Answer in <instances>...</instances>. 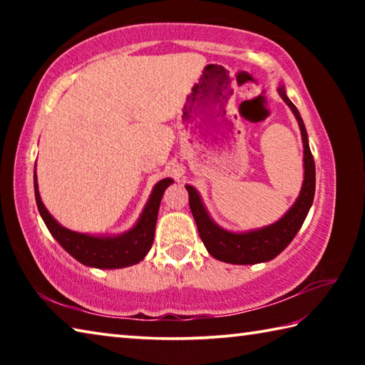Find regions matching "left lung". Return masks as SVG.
I'll return each mask as SVG.
<instances>
[{
	"label": "left lung",
	"mask_w": 365,
	"mask_h": 365,
	"mask_svg": "<svg viewBox=\"0 0 365 365\" xmlns=\"http://www.w3.org/2000/svg\"><path fill=\"white\" fill-rule=\"evenodd\" d=\"M279 93L282 100L288 104V108L293 110L296 120L299 123L302 145H304V180H302L299 196L280 220L264 228H257V230L243 233L227 232L209 217L197 191L193 187H190V185L185 187L188 191L190 209L195 217L202 243H205L209 255L219 259V261L246 265L265 262L279 256L292 243L294 235L298 233L302 222L306 219L309 207L312 206L314 193H316V164H314L311 148H309L307 143L304 122L301 119L299 110L289 101L283 85L279 86Z\"/></svg>",
	"instance_id": "1"
}]
</instances>
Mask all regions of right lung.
I'll return each instance as SVG.
<instances>
[{
  "label": "right lung",
  "instance_id": "obj_1",
  "mask_svg": "<svg viewBox=\"0 0 365 365\" xmlns=\"http://www.w3.org/2000/svg\"><path fill=\"white\" fill-rule=\"evenodd\" d=\"M172 182H174L172 178H164L154 185L150 200L132 230L117 235V237H91V235L67 230L66 227L59 225L53 219V215L41 202L36 174L34 175L36 206H38L40 215L45 220L48 230L72 257L96 269L128 267V265L140 262L148 255L154 242V228H156L160 200H163L165 188Z\"/></svg>",
  "mask_w": 365,
  "mask_h": 365
}]
</instances>
